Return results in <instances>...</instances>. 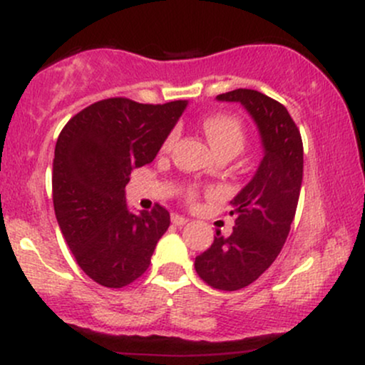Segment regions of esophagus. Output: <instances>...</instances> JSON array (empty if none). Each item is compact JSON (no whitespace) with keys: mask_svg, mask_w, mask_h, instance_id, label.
<instances>
[{"mask_svg":"<svg viewBox=\"0 0 365 365\" xmlns=\"http://www.w3.org/2000/svg\"><path fill=\"white\" fill-rule=\"evenodd\" d=\"M171 223H173L175 226H183V225L188 223V217L180 216V215H173V216H171Z\"/></svg>","mask_w":365,"mask_h":365,"instance_id":"esophagus-1","label":"esophagus"}]
</instances>
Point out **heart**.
I'll list each match as a JSON object with an SVG mask.
<instances>
[{
    "mask_svg": "<svg viewBox=\"0 0 365 365\" xmlns=\"http://www.w3.org/2000/svg\"><path fill=\"white\" fill-rule=\"evenodd\" d=\"M202 130L207 135L209 142L216 153H223V150H233L238 154L245 145V128L244 123L237 118V116L228 115V113H215L209 115L202 121ZM175 142V132L170 133L165 140V149H168ZM197 197V190L190 187L187 190V199L194 200Z\"/></svg>",
    "mask_w": 365,
    "mask_h": 365,
    "instance_id": "obj_1",
    "label": "heart"
}]
</instances>
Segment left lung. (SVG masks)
Wrapping results in <instances>:
<instances>
[{
  "instance_id": "obj_1",
  "label": "left lung",
  "mask_w": 365,
  "mask_h": 365,
  "mask_svg": "<svg viewBox=\"0 0 365 365\" xmlns=\"http://www.w3.org/2000/svg\"><path fill=\"white\" fill-rule=\"evenodd\" d=\"M220 101L244 104L257 123L264 158L257 173L232 200L235 226L195 257V271L216 290L235 292L261 276L290 233L304 175V145L299 127L282 103L254 89H235Z\"/></svg>"
}]
</instances>
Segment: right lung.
<instances>
[{
  "mask_svg": "<svg viewBox=\"0 0 365 365\" xmlns=\"http://www.w3.org/2000/svg\"><path fill=\"white\" fill-rule=\"evenodd\" d=\"M187 101L142 104L110 98L83 108L54 148L53 204L75 261L96 283L121 288L148 271L168 209L132 215L125 200L130 173L156 158Z\"/></svg>",
  "mask_w": 365,
  "mask_h": 365,
  "instance_id": "obj_1",
  "label": "right lung"
}]
</instances>
